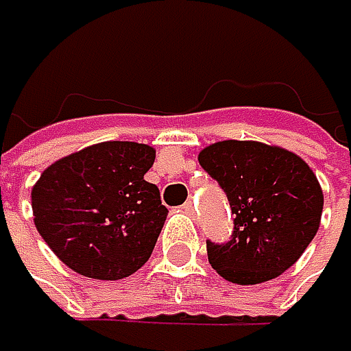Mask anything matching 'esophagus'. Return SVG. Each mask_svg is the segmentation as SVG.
Here are the masks:
<instances>
[{"label":"esophagus","mask_w":351,"mask_h":351,"mask_svg":"<svg viewBox=\"0 0 351 351\" xmlns=\"http://www.w3.org/2000/svg\"><path fill=\"white\" fill-rule=\"evenodd\" d=\"M182 210H184L186 215L194 217V210H196V208H194V204H192V202L188 200V202H184V204H182Z\"/></svg>","instance_id":"esophagus-1"}]
</instances>
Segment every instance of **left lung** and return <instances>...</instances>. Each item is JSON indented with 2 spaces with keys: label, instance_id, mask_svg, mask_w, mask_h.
Returning <instances> with one entry per match:
<instances>
[{
  "label": "left lung",
  "instance_id": "1",
  "mask_svg": "<svg viewBox=\"0 0 351 351\" xmlns=\"http://www.w3.org/2000/svg\"><path fill=\"white\" fill-rule=\"evenodd\" d=\"M198 163L228 194L234 234L206 240L210 267L223 279L254 285L287 271L319 232L323 190L295 153L256 141H221L200 151Z\"/></svg>",
  "mask_w": 351,
  "mask_h": 351
}]
</instances>
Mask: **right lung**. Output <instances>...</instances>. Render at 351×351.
<instances>
[{
    "instance_id": "1",
    "label": "right lung",
    "mask_w": 351,
    "mask_h": 351,
    "mask_svg": "<svg viewBox=\"0 0 351 351\" xmlns=\"http://www.w3.org/2000/svg\"><path fill=\"white\" fill-rule=\"evenodd\" d=\"M155 149L109 141L72 153L32 186L40 238L72 271L115 281L136 273L153 254L167 208L145 180Z\"/></svg>"
}]
</instances>
